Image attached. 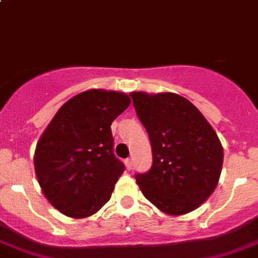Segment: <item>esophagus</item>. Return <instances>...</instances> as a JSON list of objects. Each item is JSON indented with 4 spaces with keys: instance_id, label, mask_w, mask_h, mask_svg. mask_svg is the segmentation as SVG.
I'll list each match as a JSON object with an SVG mask.
<instances>
[{
    "instance_id": "34e87169",
    "label": "esophagus",
    "mask_w": 258,
    "mask_h": 258,
    "mask_svg": "<svg viewBox=\"0 0 258 258\" xmlns=\"http://www.w3.org/2000/svg\"><path fill=\"white\" fill-rule=\"evenodd\" d=\"M124 166H126V168L130 171V169L132 168V162H131V159H126V161H124Z\"/></svg>"
}]
</instances>
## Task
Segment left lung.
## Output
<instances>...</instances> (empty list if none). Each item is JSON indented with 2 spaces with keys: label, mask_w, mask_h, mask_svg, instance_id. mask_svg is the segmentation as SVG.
<instances>
[{
  "label": "left lung",
  "mask_w": 258,
  "mask_h": 258,
  "mask_svg": "<svg viewBox=\"0 0 258 258\" xmlns=\"http://www.w3.org/2000/svg\"><path fill=\"white\" fill-rule=\"evenodd\" d=\"M135 110L149 135L153 166L136 175L150 203L166 215L197 210L219 184L224 150L208 120L173 92H131Z\"/></svg>",
  "instance_id": "left-lung-1"
}]
</instances>
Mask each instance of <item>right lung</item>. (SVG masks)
<instances>
[{"instance_id":"obj_1","label":"right lung","mask_w":258,"mask_h":258,"mask_svg":"<svg viewBox=\"0 0 258 258\" xmlns=\"http://www.w3.org/2000/svg\"><path fill=\"white\" fill-rule=\"evenodd\" d=\"M127 94L87 90L69 99L41 135L34 171L47 201L62 215L86 219L110 199L124 164L113 153V120Z\"/></svg>"}]
</instances>
